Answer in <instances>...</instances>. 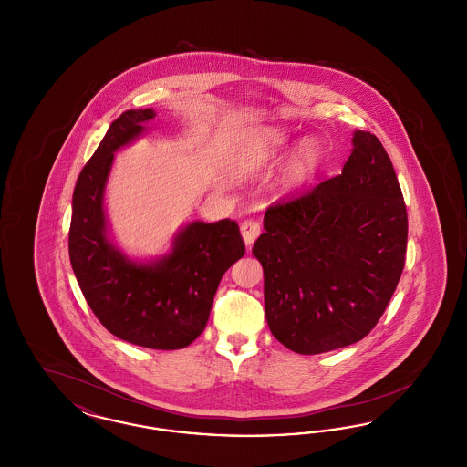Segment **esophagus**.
<instances>
[{
  "label": "esophagus",
  "mask_w": 467,
  "mask_h": 467,
  "mask_svg": "<svg viewBox=\"0 0 467 467\" xmlns=\"http://www.w3.org/2000/svg\"><path fill=\"white\" fill-rule=\"evenodd\" d=\"M240 229H242L244 244H252L255 242V238L261 234V223L257 219H246L240 225Z\"/></svg>",
  "instance_id": "esophagus-1"
}]
</instances>
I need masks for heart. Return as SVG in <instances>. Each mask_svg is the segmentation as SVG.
I'll return each instance as SVG.
<instances>
[{"mask_svg": "<svg viewBox=\"0 0 467 467\" xmlns=\"http://www.w3.org/2000/svg\"><path fill=\"white\" fill-rule=\"evenodd\" d=\"M289 147V136L282 131H269L254 138L236 157L234 168L238 173H254L271 159L282 154ZM320 159V145L317 140H305L292 157L289 175L294 182L305 180L315 170Z\"/></svg>", "mask_w": 467, "mask_h": 467, "instance_id": "1", "label": "heart"}]
</instances>
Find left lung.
<instances>
[{"label":"left lung","instance_id":"8db88e82","mask_svg":"<svg viewBox=\"0 0 467 467\" xmlns=\"http://www.w3.org/2000/svg\"><path fill=\"white\" fill-rule=\"evenodd\" d=\"M341 175L269 204L254 255L273 336L315 356L371 333L400 284L408 213L383 145L354 133Z\"/></svg>","mask_w":467,"mask_h":467}]
</instances>
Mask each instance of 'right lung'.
<instances>
[{"label": "right lung", "mask_w": 467, "mask_h": 467, "mask_svg": "<svg viewBox=\"0 0 467 467\" xmlns=\"http://www.w3.org/2000/svg\"><path fill=\"white\" fill-rule=\"evenodd\" d=\"M156 111L128 110L111 122L73 191L69 261L96 318L138 347L177 350L206 327L223 273L244 255L238 223H189L173 252L154 265L124 257L107 238L103 191L113 152L145 130Z\"/></svg>", "instance_id": "1"}]
</instances>
